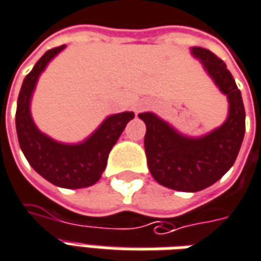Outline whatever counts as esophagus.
Returning a JSON list of instances; mask_svg holds the SVG:
<instances>
[{
  "label": "esophagus",
  "instance_id": "obj_1",
  "mask_svg": "<svg viewBox=\"0 0 261 261\" xmlns=\"http://www.w3.org/2000/svg\"><path fill=\"white\" fill-rule=\"evenodd\" d=\"M148 103H147V101H140V103H138V105L136 106V110L137 112H141V110H144V109H145V107H148Z\"/></svg>",
  "mask_w": 261,
  "mask_h": 261
}]
</instances>
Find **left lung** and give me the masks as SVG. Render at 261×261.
Listing matches in <instances>:
<instances>
[{"instance_id":"obj_1","label":"left lung","mask_w":261,"mask_h":261,"mask_svg":"<svg viewBox=\"0 0 261 261\" xmlns=\"http://www.w3.org/2000/svg\"><path fill=\"white\" fill-rule=\"evenodd\" d=\"M191 50L227 96L225 123L206 136L192 138L179 134L152 113L138 114L147 125L144 148L149 172L162 187L182 192H198L219 181L236 161L246 128L242 93L225 62L207 49L195 46Z\"/></svg>"}]
</instances>
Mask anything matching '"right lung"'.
Returning a JSON list of instances; mask_svg holds the SVG:
<instances>
[{
    "mask_svg": "<svg viewBox=\"0 0 261 261\" xmlns=\"http://www.w3.org/2000/svg\"><path fill=\"white\" fill-rule=\"evenodd\" d=\"M63 48L65 45L49 49L23 79L16 105L15 125L19 147L31 167L56 187L77 189L99 181L113 145L117 143L127 123L134 118V113H118L107 117L80 144L58 143L38 130L31 117V97L39 74Z\"/></svg>",
    "mask_w": 261,
    "mask_h": 261,
    "instance_id": "right-lung-1",
    "label": "right lung"
}]
</instances>
